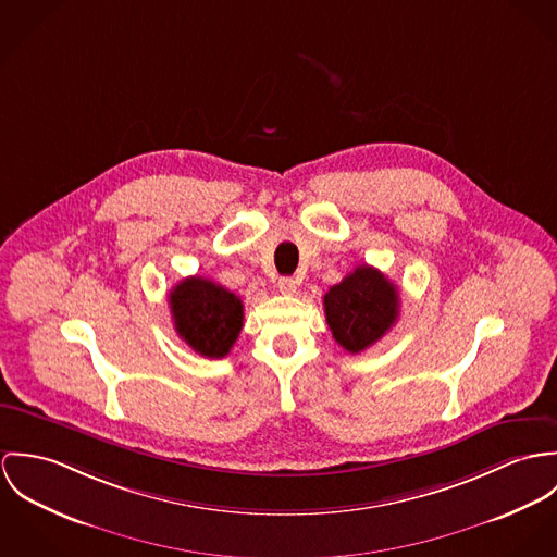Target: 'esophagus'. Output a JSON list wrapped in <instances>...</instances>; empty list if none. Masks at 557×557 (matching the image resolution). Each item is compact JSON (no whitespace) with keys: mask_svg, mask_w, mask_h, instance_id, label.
I'll list each match as a JSON object with an SVG mask.
<instances>
[{"mask_svg":"<svg viewBox=\"0 0 557 557\" xmlns=\"http://www.w3.org/2000/svg\"><path fill=\"white\" fill-rule=\"evenodd\" d=\"M277 288H280L282 295H295V293H297V280H293V277H282V280L277 282Z\"/></svg>","mask_w":557,"mask_h":557,"instance_id":"obj_1","label":"esophagus"}]
</instances>
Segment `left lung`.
Instances as JSON below:
<instances>
[{"label": "left lung", "mask_w": 557, "mask_h": 557, "mask_svg": "<svg viewBox=\"0 0 557 557\" xmlns=\"http://www.w3.org/2000/svg\"><path fill=\"white\" fill-rule=\"evenodd\" d=\"M324 315L335 342L359 355L375 344L399 315V293L370 264L357 267L324 295Z\"/></svg>", "instance_id": "8db88e82"}]
</instances>
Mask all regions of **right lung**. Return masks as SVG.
I'll return each mask as SVG.
<instances>
[{"instance_id": "add662e5", "label": "right lung", "mask_w": 557, "mask_h": 557, "mask_svg": "<svg viewBox=\"0 0 557 557\" xmlns=\"http://www.w3.org/2000/svg\"><path fill=\"white\" fill-rule=\"evenodd\" d=\"M175 331L187 346L207 357L222 359L231 352L244 326V304L224 286L191 275L169 295Z\"/></svg>"}]
</instances>
